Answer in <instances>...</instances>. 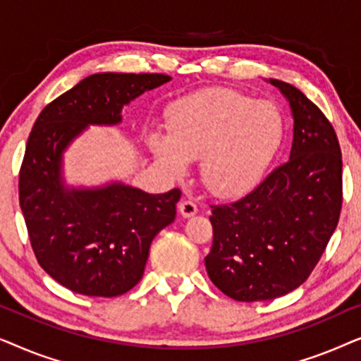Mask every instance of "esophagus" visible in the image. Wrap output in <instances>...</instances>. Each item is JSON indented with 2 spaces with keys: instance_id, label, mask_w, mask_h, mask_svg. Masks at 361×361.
<instances>
[{
  "instance_id": "obj_1",
  "label": "esophagus",
  "mask_w": 361,
  "mask_h": 361,
  "mask_svg": "<svg viewBox=\"0 0 361 361\" xmlns=\"http://www.w3.org/2000/svg\"><path fill=\"white\" fill-rule=\"evenodd\" d=\"M179 212L182 216L189 219V216L197 214V205L192 200H182L179 204Z\"/></svg>"
}]
</instances>
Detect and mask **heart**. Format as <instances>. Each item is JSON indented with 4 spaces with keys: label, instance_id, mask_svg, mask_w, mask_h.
<instances>
[{
    "label": "heart",
    "instance_id": "b5f03b06",
    "mask_svg": "<svg viewBox=\"0 0 361 361\" xmlns=\"http://www.w3.org/2000/svg\"><path fill=\"white\" fill-rule=\"evenodd\" d=\"M167 136L151 133L156 161L182 174L200 159V179L219 195H235L258 179L279 149L283 116L274 103L255 100L233 88H205L167 108Z\"/></svg>",
    "mask_w": 361,
    "mask_h": 361
}]
</instances>
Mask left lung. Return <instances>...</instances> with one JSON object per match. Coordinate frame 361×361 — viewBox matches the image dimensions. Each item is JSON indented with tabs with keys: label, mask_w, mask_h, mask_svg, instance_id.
<instances>
[{
	"label": "left lung",
	"mask_w": 361,
	"mask_h": 361,
	"mask_svg": "<svg viewBox=\"0 0 361 361\" xmlns=\"http://www.w3.org/2000/svg\"><path fill=\"white\" fill-rule=\"evenodd\" d=\"M271 83L293 110L289 161L241 199L210 205L214 243L207 273L240 302L271 300L299 288L327 248L343 202L342 151L332 123L299 88L274 78Z\"/></svg>",
	"instance_id": "8db88e82"
}]
</instances>
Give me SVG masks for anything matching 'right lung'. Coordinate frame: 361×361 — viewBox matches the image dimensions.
<instances>
[{
    "mask_svg": "<svg viewBox=\"0 0 361 361\" xmlns=\"http://www.w3.org/2000/svg\"><path fill=\"white\" fill-rule=\"evenodd\" d=\"M169 80L164 73H95L44 106L34 123L19 169V205L37 263L73 293L116 298L135 288L151 241L176 219L180 190H66L62 152L87 125H116L123 105Z\"/></svg>",
    "mask_w": 361,
    "mask_h": 361,
    "instance_id": "add662e5",
    "label": "right lung"
}]
</instances>
